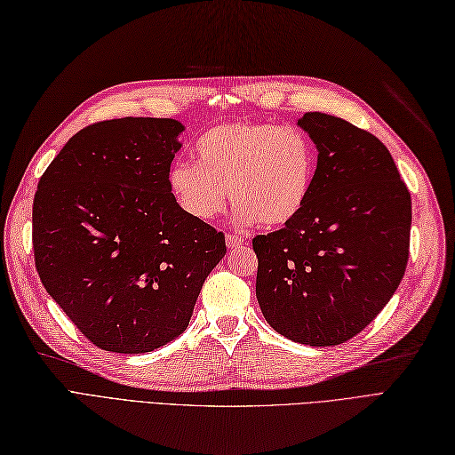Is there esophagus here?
<instances>
[{
  "mask_svg": "<svg viewBox=\"0 0 455 455\" xmlns=\"http://www.w3.org/2000/svg\"><path fill=\"white\" fill-rule=\"evenodd\" d=\"M225 240H227V247L228 249H238V247H242L245 243L243 236H238V234H227Z\"/></svg>",
  "mask_w": 455,
  "mask_h": 455,
  "instance_id": "esophagus-1",
  "label": "esophagus"
}]
</instances>
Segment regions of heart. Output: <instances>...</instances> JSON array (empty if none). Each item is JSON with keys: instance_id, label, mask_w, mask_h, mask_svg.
I'll list each match as a JSON object with an SVG mask.
<instances>
[{"instance_id": "b5f03b06", "label": "heart", "mask_w": 455, "mask_h": 455, "mask_svg": "<svg viewBox=\"0 0 455 455\" xmlns=\"http://www.w3.org/2000/svg\"><path fill=\"white\" fill-rule=\"evenodd\" d=\"M193 153L195 164L175 163L168 170V188L196 221L221 215L228 193L238 223L277 228L297 219L312 195L317 153L297 126L223 123L204 132Z\"/></svg>"}]
</instances>
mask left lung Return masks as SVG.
<instances>
[{
	"instance_id": "8db88e82",
	"label": "left lung",
	"mask_w": 455,
	"mask_h": 455,
	"mask_svg": "<svg viewBox=\"0 0 455 455\" xmlns=\"http://www.w3.org/2000/svg\"><path fill=\"white\" fill-rule=\"evenodd\" d=\"M317 149L306 208L253 238L257 300L268 325L306 346L361 332L397 291L408 262L412 202L386 145L327 113L299 121Z\"/></svg>"
}]
</instances>
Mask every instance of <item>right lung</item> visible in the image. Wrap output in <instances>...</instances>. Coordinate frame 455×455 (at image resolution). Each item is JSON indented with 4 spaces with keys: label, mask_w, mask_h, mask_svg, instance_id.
Wrapping results in <instances>:
<instances>
[{
    "label": "right lung",
    "mask_w": 455,
    "mask_h": 455,
    "mask_svg": "<svg viewBox=\"0 0 455 455\" xmlns=\"http://www.w3.org/2000/svg\"><path fill=\"white\" fill-rule=\"evenodd\" d=\"M183 130L151 116L96 123L39 180L32 236L41 283L106 351L148 354L178 339L227 253L223 232L183 213L168 188Z\"/></svg>",
    "instance_id": "obj_1"
}]
</instances>
